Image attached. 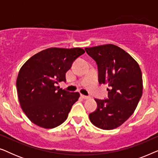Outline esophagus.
Returning <instances> with one entry per match:
<instances>
[{
	"instance_id": "34e87169",
	"label": "esophagus",
	"mask_w": 158,
	"mask_h": 158,
	"mask_svg": "<svg viewBox=\"0 0 158 158\" xmlns=\"http://www.w3.org/2000/svg\"><path fill=\"white\" fill-rule=\"evenodd\" d=\"M81 97L83 98H84V99H89L90 97V96H85V95H83V94H81Z\"/></svg>"
}]
</instances>
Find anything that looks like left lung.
<instances>
[{
    "label": "left lung",
    "mask_w": 158,
    "mask_h": 158,
    "mask_svg": "<svg viewBox=\"0 0 158 158\" xmlns=\"http://www.w3.org/2000/svg\"><path fill=\"white\" fill-rule=\"evenodd\" d=\"M98 65L99 83L108 84L109 98L95 99L97 109L89 114L98 128L110 130L126 122L135 111L142 95V75L139 64L120 47L109 44L86 47Z\"/></svg>",
    "instance_id": "8db88e82"
}]
</instances>
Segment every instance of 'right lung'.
I'll list each match as a JSON object with an SVG mask.
<instances>
[{"label": "right lung", "instance_id": "add662e5", "mask_svg": "<svg viewBox=\"0 0 158 158\" xmlns=\"http://www.w3.org/2000/svg\"><path fill=\"white\" fill-rule=\"evenodd\" d=\"M84 53L81 48L52 47L32 56L21 67L17 93L21 107L31 122L52 129L66 120L80 94L62 90L55 83L66 81L67 71Z\"/></svg>", "mask_w": 158, "mask_h": 158}]
</instances>
